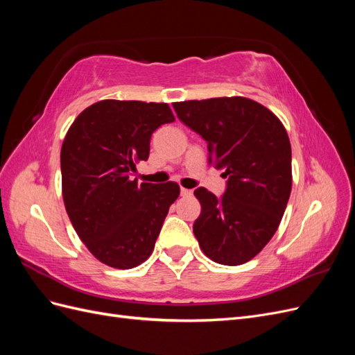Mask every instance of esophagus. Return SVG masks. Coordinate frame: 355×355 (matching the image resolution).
<instances>
[{
    "label": "esophagus",
    "mask_w": 355,
    "mask_h": 355,
    "mask_svg": "<svg viewBox=\"0 0 355 355\" xmlns=\"http://www.w3.org/2000/svg\"><path fill=\"white\" fill-rule=\"evenodd\" d=\"M192 189H187V188H180V196L182 197H191L192 196Z\"/></svg>",
    "instance_id": "1"
}]
</instances>
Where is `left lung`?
I'll return each mask as SVG.
<instances>
[{
  "label": "left lung",
  "mask_w": 355,
  "mask_h": 355,
  "mask_svg": "<svg viewBox=\"0 0 355 355\" xmlns=\"http://www.w3.org/2000/svg\"><path fill=\"white\" fill-rule=\"evenodd\" d=\"M179 120L207 142L209 164L223 170L227 191L194 196V234L202 253L222 265L249 262L272 239L292 191V148L283 123L252 99L175 102Z\"/></svg>",
  "instance_id": "obj_1"
}]
</instances>
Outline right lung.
<instances>
[{
  "label": "right lung",
  "instance_id": "right-lung-1",
  "mask_svg": "<svg viewBox=\"0 0 355 355\" xmlns=\"http://www.w3.org/2000/svg\"><path fill=\"white\" fill-rule=\"evenodd\" d=\"M173 121L167 103L106 99L69 127L60 149L63 202L75 232L105 265L130 270L154 250L180 188L137 185L128 175L148 159L153 133Z\"/></svg>",
  "mask_w": 355,
  "mask_h": 355
}]
</instances>
